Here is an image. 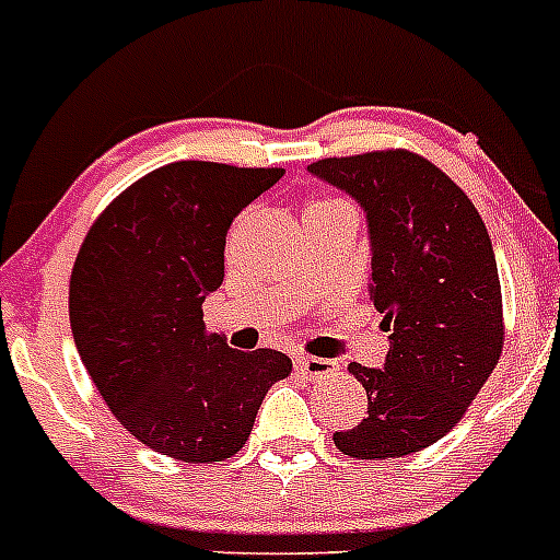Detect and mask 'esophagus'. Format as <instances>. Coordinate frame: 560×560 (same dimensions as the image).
<instances>
[{
    "instance_id": "1",
    "label": "esophagus",
    "mask_w": 560,
    "mask_h": 560,
    "mask_svg": "<svg viewBox=\"0 0 560 560\" xmlns=\"http://www.w3.org/2000/svg\"><path fill=\"white\" fill-rule=\"evenodd\" d=\"M294 368L300 370L303 375L314 381H323V378H334L339 364L330 359H316V355H296L294 359Z\"/></svg>"
}]
</instances>
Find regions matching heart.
<instances>
[{
	"mask_svg": "<svg viewBox=\"0 0 560 560\" xmlns=\"http://www.w3.org/2000/svg\"><path fill=\"white\" fill-rule=\"evenodd\" d=\"M339 207H348L341 199H328V196H323V199H314L308 205V210H305V215H311V212H323V210H339Z\"/></svg>",
	"mask_w": 560,
	"mask_h": 560,
	"instance_id": "b5f03b06",
	"label": "heart"
}]
</instances>
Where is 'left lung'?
Listing matches in <instances>:
<instances>
[{
	"instance_id": "1",
	"label": "left lung",
	"mask_w": 560,
	"mask_h": 560,
	"mask_svg": "<svg viewBox=\"0 0 560 560\" xmlns=\"http://www.w3.org/2000/svg\"><path fill=\"white\" fill-rule=\"evenodd\" d=\"M308 171L368 212L370 300L389 330L384 368L348 364L368 418L336 432V448L355 459L423 452L457 427L502 355V285L485 221L407 148L330 156Z\"/></svg>"
}]
</instances>
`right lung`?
I'll use <instances>...</instances> for the list:
<instances>
[{"instance_id": "1", "label": "right lung", "mask_w": 560, "mask_h": 560, "mask_svg": "<svg viewBox=\"0 0 560 560\" xmlns=\"http://www.w3.org/2000/svg\"><path fill=\"white\" fill-rule=\"evenodd\" d=\"M283 167L171 162L97 215L69 277V323L83 368L133 438L182 463L244 448L271 384L291 373L280 350H232L207 336V294L224 280L232 219Z\"/></svg>"}]
</instances>
